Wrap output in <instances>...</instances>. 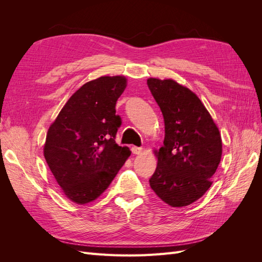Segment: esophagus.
<instances>
[{
	"mask_svg": "<svg viewBox=\"0 0 262 262\" xmlns=\"http://www.w3.org/2000/svg\"><path fill=\"white\" fill-rule=\"evenodd\" d=\"M142 147H138V146H132L131 147V150H132V153L133 154H141V152H142Z\"/></svg>",
	"mask_w": 262,
	"mask_h": 262,
	"instance_id": "obj_1",
	"label": "esophagus"
}]
</instances>
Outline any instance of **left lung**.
Masks as SVG:
<instances>
[{
  "instance_id": "1",
  "label": "left lung",
  "mask_w": 262,
  "mask_h": 262,
  "mask_svg": "<svg viewBox=\"0 0 262 262\" xmlns=\"http://www.w3.org/2000/svg\"><path fill=\"white\" fill-rule=\"evenodd\" d=\"M164 117V145L149 186L170 207L191 204L207 192L222 156L216 124L196 95L173 80L148 78Z\"/></svg>"
}]
</instances>
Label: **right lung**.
Returning <instances> with one entry per match:
<instances>
[{"mask_svg": "<svg viewBox=\"0 0 262 262\" xmlns=\"http://www.w3.org/2000/svg\"><path fill=\"white\" fill-rule=\"evenodd\" d=\"M126 87L124 76H101L78 89L47 133L43 155L71 201H94L109 187L126 158L116 143L121 118L116 102Z\"/></svg>", "mask_w": 262, "mask_h": 262, "instance_id": "obj_1", "label": "right lung"}]
</instances>
